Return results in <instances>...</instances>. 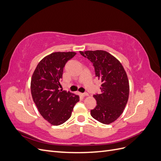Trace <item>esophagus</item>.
Returning <instances> with one entry per match:
<instances>
[{
  "label": "esophagus",
  "mask_w": 161,
  "mask_h": 161,
  "mask_svg": "<svg viewBox=\"0 0 161 161\" xmlns=\"http://www.w3.org/2000/svg\"><path fill=\"white\" fill-rule=\"evenodd\" d=\"M82 97H86V96H89V94L87 92H85V93H80V94Z\"/></svg>",
  "instance_id": "esophagus-1"
}]
</instances>
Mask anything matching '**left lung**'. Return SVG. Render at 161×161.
Masks as SVG:
<instances>
[{
    "label": "left lung",
    "mask_w": 161,
    "mask_h": 161,
    "mask_svg": "<svg viewBox=\"0 0 161 161\" xmlns=\"http://www.w3.org/2000/svg\"><path fill=\"white\" fill-rule=\"evenodd\" d=\"M92 63L95 76L102 82L101 93L93 95L97 106L91 110V116L99 122L109 124L122 114L129 97L127 74L121 62L103 50L79 52Z\"/></svg>",
    "instance_id": "1"
}]
</instances>
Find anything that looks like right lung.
Listing matches in <instances>:
<instances>
[{"label": "right lung", "mask_w": 161, "mask_h": 161, "mask_svg": "<svg viewBox=\"0 0 161 161\" xmlns=\"http://www.w3.org/2000/svg\"><path fill=\"white\" fill-rule=\"evenodd\" d=\"M76 52H53L38 63L31 80V92L42 116L53 125H59L69 119L79 97L60 90V80L68 60Z\"/></svg>", "instance_id": "1"}]
</instances>
